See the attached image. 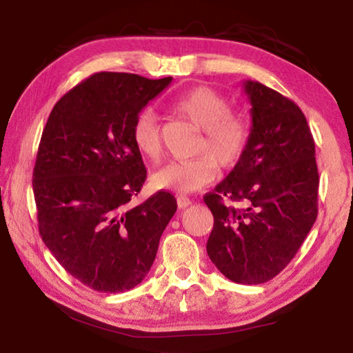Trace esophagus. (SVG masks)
<instances>
[{"instance_id": "esophagus-1", "label": "esophagus", "mask_w": 353, "mask_h": 353, "mask_svg": "<svg viewBox=\"0 0 353 353\" xmlns=\"http://www.w3.org/2000/svg\"><path fill=\"white\" fill-rule=\"evenodd\" d=\"M176 203H178L179 208H185V207H189L192 204V199L189 196H185V195H179L176 198Z\"/></svg>"}]
</instances>
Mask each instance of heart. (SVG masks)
I'll return each mask as SVG.
<instances>
[{"instance_id":"obj_1","label":"heart","mask_w":353,"mask_h":353,"mask_svg":"<svg viewBox=\"0 0 353 353\" xmlns=\"http://www.w3.org/2000/svg\"><path fill=\"white\" fill-rule=\"evenodd\" d=\"M172 108L203 131L196 146V158L172 161L154 175L160 189L189 193L203 189L218 176L222 168H234L247 150L251 121L241 110H232L228 99L210 86H195L179 96ZM132 141L137 150L150 161L163 154L160 123L155 114L146 110L132 125Z\"/></svg>"}]
</instances>
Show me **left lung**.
Instances as JSON below:
<instances>
[{"label":"left lung","mask_w":353,"mask_h":353,"mask_svg":"<svg viewBox=\"0 0 353 353\" xmlns=\"http://www.w3.org/2000/svg\"><path fill=\"white\" fill-rule=\"evenodd\" d=\"M251 103L245 154L207 193L213 213L207 254L227 279L265 283L296 256L319 213L315 143L300 108L259 82H243ZM241 202L227 208L223 196Z\"/></svg>","instance_id":"1"}]
</instances>
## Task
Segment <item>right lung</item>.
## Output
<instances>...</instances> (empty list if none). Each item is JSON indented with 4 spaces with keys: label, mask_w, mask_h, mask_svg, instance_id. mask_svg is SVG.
Returning a JSON list of instances; mask_svg holds the SVG:
<instances>
[{
    "label": "right lung",
    "mask_w": 353,
    "mask_h": 353,
    "mask_svg": "<svg viewBox=\"0 0 353 353\" xmlns=\"http://www.w3.org/2000/svg\"><path fill=\"white\" fill-rule=\"evenodd\" d=\"M172 77L96 73L61 97L36 155L33 193L42 241L67 272L99 292L139 285L176 212L169 192L129 207L146 181L132 125Z\"/></svg>",
    "instance_id": "1"
}]
</instances>
